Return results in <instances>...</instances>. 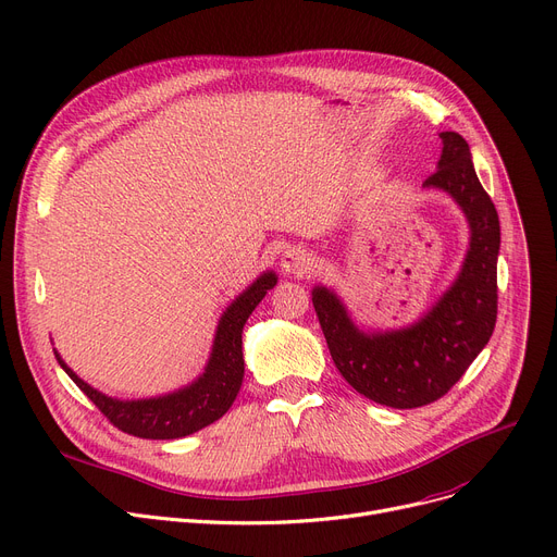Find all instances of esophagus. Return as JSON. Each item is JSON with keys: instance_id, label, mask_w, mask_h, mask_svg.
Wrapping results in <instances>:
<instances>
[{"instance_id": "obj_1", "label": "esophagus", "mask_w": 557, "mask_h": 557, "mask_svg": "<svg viewBox=\"0 0 557 557\" xmlns=\"http://www.w3.org/2000/svg\"><path fill=\"white\" fill-rule=\"evenodd\" d=\"M312 270V256L301 247H289L281 256V272L287 276H306Z\"/></svg>"}]
</instances>
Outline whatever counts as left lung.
I'll return each instance as SVG.
<instances>
[{
  "label": "left lung",
  "mask_w": 557,
  "mask_h": 557,
  "mask_svg": "<svg viewBox=\"0 0 557 557\" xmlns=\"http://www.w3.org/2000/svg\"><path fill=\"white\" fill-rule=\"evenodd\" d=\"M436 173L422 188L441 190L468 220L470 243L459 274L413 323L388 331L357 325L337 292L314 285L312 306L344 380L377 405L413 409L443 398L493 337L497 321V256L502 228L483 190L468 141L441 133Z\"/></svg>",
  "instance_id": "left-lung-1"
}]
</instances>
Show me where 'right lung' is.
Here are the masks:
<instances>
[{
    "label": "right lung",
    "mask_w": 557,
    "mask_h": 557,
    "mask_svg": "<svg viewBox=\"0 0 557 557\" xmlns=\"http://www.w3.org/2000/svg\"><path fill=\"white\" fill-rule=\"evenodd\" d=\"M276 281L278 276L268 270L226 306L218 321L205 371L190 384L171 391V394L141 400H119L81 380L53 348L55 359L83 394L121 432L152 441H171L195 434L222 418L234 405L245 375L243 329L249 314L265 299V294L276 285Z\"/></svg>",
    "instance_id": "1"
}]
</instances>
